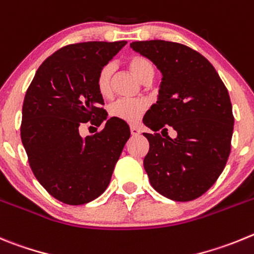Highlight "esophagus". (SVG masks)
Masks as SVG:
<instances>
[{
	"instance_id": "34e87169",
	"label": "esophagus",
	"mask_w": 254,
	"mask_h": 254,
	"mask_svg": "<svg viewBox=\"0 0 254 254\" xmlns=\"http://www.w3.org/2000/svg\"><path fill=\"white\" fill-rule=\"evenodd\" d=\"M130 132H131L132 136H136L140 134V130H139L138 127H134V125H132V127H130Z\"/></svg>"
}]
</instances>
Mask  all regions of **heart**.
<instances>
[{
	"mask_svg": "<svg viewBox=\"0 0 254 254\" xmlns=\"http://www.w3.org/2000/svg\"><path fill=\"white\" fill-rule=\"evenodd\" d=\"M127 65L134 76L143 83H148L153 78L154 67L153 63L145 57L134 56L130 57ZM114 72V65L111 63L105 64L100 69L96 78V87L100 96L104 99H109L111 96V76ZM148 110V102L145 100H118L109 107V114L111 118L122 120L127 124H136L143 118Z\"/></svg>",
	"mask_w": 254,
	"mask_h": 254,
	"instance_id": "obj_1",
	"label": "heart"
}]
</instances>
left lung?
<instances>
[{
    "label": "left lung",
    "instance_id": "obj_1",
    "mask_svg": "<svg viewBox=\"0 0 254 254\" xmlns=\"http://www.w3.org/2000/svg\"><path fill=\"white\" fill-rule=\"evenodd\" d=\"M130 47L162 73L158 101L143 119L155 131L144 132L149 141L144 170L161 195L195 200L215 184L229 157L234 118L227 87L211 63L186 45L149 40ZM168 127L176 138H163Z\"/></svg>",
    "mask_w": 254,
    "mask_h": 254
}]
</instances>
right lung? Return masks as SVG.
Returning <instances> with one entry per match:
<instances>
[{"label":"right lung","mask_w":254,"mask_h":254,"mask_svg":"<svg viewBox=\"0 0 254 254\" xmlns=\"http://www.w3.org/2000/svg\"><path fill=\"white\" fill-rule=\"evenodd\" d=\"M127 42H87L61 48L38 68L22 105L21 141L36 180L68 205L99 197L130 138L129 125L109 119L96 87L100 69ZM105 127L82 138L90 122Z\"/></svg>","instance_id":"right-lung-1"}]
</instances>
